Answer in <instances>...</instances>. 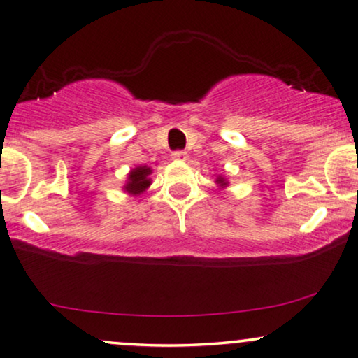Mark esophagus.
Here are the masks:
<instances>
[{
    "label": "esophagus",
    "mask_w": 358,
    "mask_h": 358,
    "mask_svg": "<svg viewBox=\"0 0 358 358\" xmlns=\"http://www.w3.org/2000/svg\"><path fill=\"white\" fill-rule=\"evenodd\" d=\"M187 158H188L187 152H173V153H171V160H175V162H185Z\"/></svg>",
    "instance_id": "1"
}]
</instances>
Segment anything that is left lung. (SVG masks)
Instances as JSON below:
<instances>
[{
	"label": "left lung",
	"mask_w": 358,
	"mask_h": 358,
	"mask_svg": "<svg viewBox=\"0 0 358 358\" xmlns=\"http://www.w3.org/2000/svg\"><path fill=\"white\" fill-rule=\"evenodd\" d=\"M215 183H217L220 188H223V190H225V188L228 187V180L225 178V176H222V175L217 176V180H215Z\"/></svg>",
	"instance_id": "obj_1"
}]
</instances>
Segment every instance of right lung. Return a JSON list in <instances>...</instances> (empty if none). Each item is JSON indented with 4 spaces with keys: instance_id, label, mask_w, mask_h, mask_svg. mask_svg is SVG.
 Returning <instances> with one entry per match:
<instances>
[{
    "instance_id": "add662e5",
    "label": "right lung",
    "mask_w": 358,
    "mask_h": 358,
    "mask_svg": "<svg viewBox=\"0 0 358 358\" xmlns=\"http://www.w3.org/2000/svg\"><path fill=\"white\" fill-rule=\"evenodd\" d=\"M152 173L153 170L146 165L131 168L130 173L127 175V182L123 185V192H127L130 196L141 195L152 185V178H150Z\"/></svg>"
}]
</instances>
